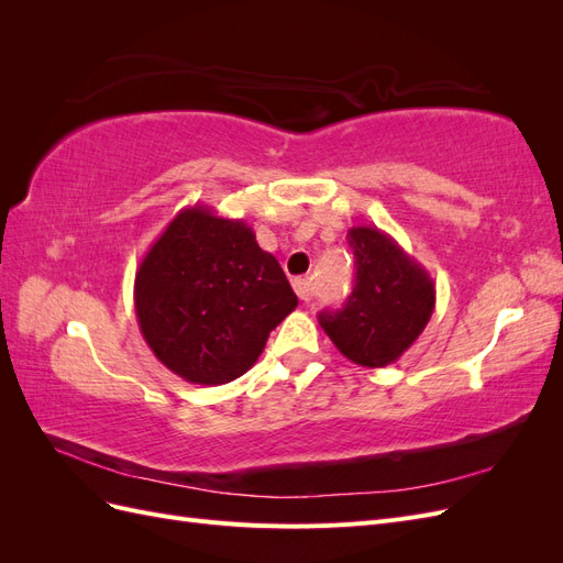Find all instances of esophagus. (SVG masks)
Returning a JSON list of instances; mask_svg holds the SVG:
<instances>
[{
  "label": "esophagus",
  "instance_id": "esophagus-1",
  "mask_svg": "<svg viewBox=\"0 0 563 563\" xmlns=\"http://www.w3.org/2000/svg\"><path fill=\"white\" fill-rule=\"evenodd\" d=\"M294 288H296V294H298V298L302 302H310L312 300V282L310 279H305V277L294 279Z\"/></svg>",
  "mask_w": 563,
  "mask_h": 563
}]
</instances>
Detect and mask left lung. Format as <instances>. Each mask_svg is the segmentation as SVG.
Masks as SVG:
<instances>
[{
	"instance_id": "8db88e82",
	"label": "left lung",
	"mask_w": 563,
	"mask_h": 563,
	"mask_svg": "<svg viewBox=\"0 0 563 563\" xmlns=\"http://www.w3.org/2000/svg\"><path fill=\"white\" fill-rule=\"evenodd\" d=\"M354 286L343 310L319 323L350 362L383 368L411 347L434 312V282L389 234L360 225L347 232Z\"/></svg>"
}]
</instances>
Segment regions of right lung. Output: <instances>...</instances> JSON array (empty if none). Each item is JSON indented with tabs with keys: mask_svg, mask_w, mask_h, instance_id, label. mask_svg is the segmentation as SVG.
<instances>
[{
	"mask_svg": "<svg viewBox=\"0 0 563 563\" xmlns=\"http://www.w3.org/2000/svg\"><path fill=\"white\" fill-rule=\"evenodd\" d=\"M135 317L150 350L176 376L223 385L255 364L298 298L244 220L183 209L135 272Z\"/></svg>",
	"mask_w": 563,
	"mask_h": 563,
	"instance_id": "1",
	"label": "right lung"
}]
</instances>
